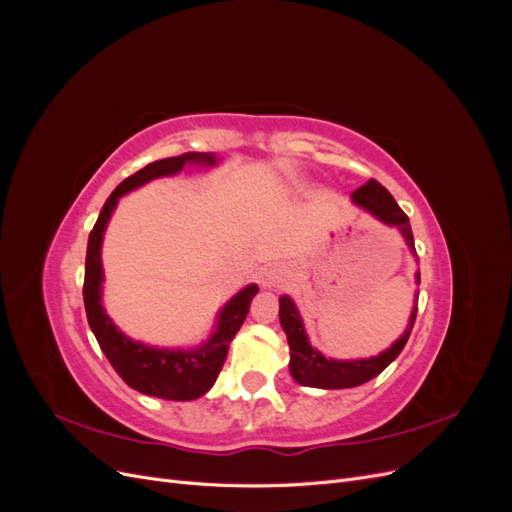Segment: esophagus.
Returning <instances> with one entry per match:
<instances>
[{
  "label": "esophagus",
  "mask_w": 512,
  "mask_h": 512,
  "mask_svg": "<svg viewBox=\"0 0 512 512\" xmlns=\"http://www.w3.org/2000/svg\"><path fill=\"white\" fill-rule=\"evenodd\" d=\"M286 282V271L284 267H273L265 273V280H262V284H265L267 288H282V284Z\"/></svg>",
  "instance_id": "1"
}]
</instances>
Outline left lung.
<instances>
[{
  "label": "left lung",
  "instance_id": "1",
  "mask_svg": "<svg viewBox=\"0 0 512 512\" xmlns=\"http://www.w3.org/2000/svg\"><path fill=\"white\" fill-rule=\"evenodd\" d=\"M352 203L361 207L369 215H374L376 220L382 224L397 228L404 237L410 252L416 256L414 250V237L408 215L399 209L395 198L389 194V190L382 188L378 181H367L363 188L352 192ZM416 284H421V273L416 271ZM418 301V294H416ZM416 301L412 307V314L408 320V327L397 342L391 344V348L382 350L378 356H369V359H331V356L322 354L309 344V337L305 331V324L301 320V314L294 301L284 294L280 297V324L288 337L290 346V376L303 386H314V389H352V386H359L376 378L380 371L389 367L399 352L404 350L408 337L412 333L414 320H416Z\"/></svg>",
  "mask_w": 512,
  "mask_h": 512
}]
</instances>
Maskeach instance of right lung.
I'll list each match as a JSON object with an SVG mask.
<instances>
[{"instance_id":"1","label":"right lung","mask_w":512,"mask_h":512,"mask_svg":"<svg viewBox=\"0 0 512 512\" xmlns=\"http://www.w3.org/2000/svg\"><path fill=\"white\" fill-rule=\"evenodd\" d=\"M220 164L215 153H181L177 158H164L151 162L138 170L132 177L123 179L113 194L104 203L94 230L89 232L87 241V258H85V286L83 301L89 327L94 331L102 352L108 363L126 382L130 389L160 397L168 401H192L203 397L218 380L220 369L226 361L228 346L232 337L237 335L241 324L245 322L250 303L256 297L258 286L250 284L241 288L235 297L228 299L224 307L215 316V327L203 344L194 348H158L149 346L128 337L106 314L102 303V284H104V267H102V241L111 215L121 196L130 194L141 185L160 179L175 177L183 168H213Z\"/></svg>"}]
</instances>
